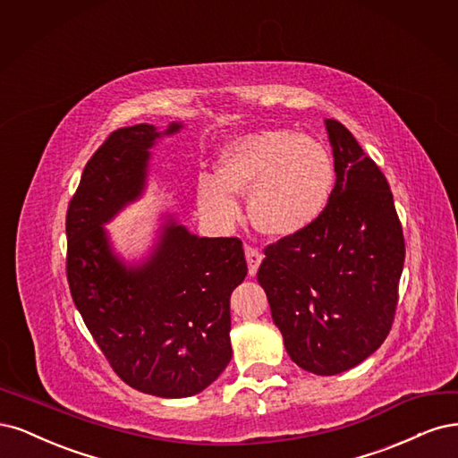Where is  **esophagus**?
<instances>
[{
    "label": "esophagus",
    "mask_w": 458,
    "mask_h": 458,
    "mask_svg": "<svg viewBox=\"0 0 458 458\" xmlns=\"http://www.w3.org/2000/svg\"><path fill=\"white\" fill-rule=\"evenodd\" d=\"M245 259H247V264H249V274L255 276L257 270H259V267H260L262 259H264V255L260 253V250H259L257 247L247 245V247H245Z\"/></svg>",
    "instance_id": "obj_1"
}]
</instances>
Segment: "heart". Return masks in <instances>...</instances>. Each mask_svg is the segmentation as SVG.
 <instances>
[{
  "label": "heart",
  "instance_id": "b5f03b06",
  "mask_svg": "<svg viewBox=\"0 0 458 458\" xmlns=\"http://www.w3.org/2000/svg\"><path fill=\"white\" fill-rule=\"evenodd\" d=\"M215 173L198 179L203 216L230 226L240 216L233 194H249L250 223L274 238L312 226L326 211L335 182L326 146L289 129H262L232 140L218 154Z\"/></svg>",
  "mask_w": 458,
  "mask_h": 458
}]
</instances>
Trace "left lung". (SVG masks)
<instances>
[{
    "label": "left lung",
    "instance_id": "1",
    "mask_svg": "<svg viewBox=\"0 0 458 458\" xmlns=\"http://www.w3.org/2000/svg\"><path fill=\"white\" fill-rule=\"evenodd\" d=\"M336 182L308 230L264 249L259 284L291 360L331 377L385 343L405 242L386 176L352 132L326 120Z\"/></svg>",
    "mask_w": 458,
    "mask_h": 458
}]
</instances>
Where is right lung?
I'll return each instance as SVG.
<instances>
[{"instance_id": "obj_1", "label": "right lung", "mask_w": 458, "mask_h": 458, "mask_svg": "<svg viewBox=\"0 0 458 458\" xmlns=\"http://www.w3.org/2000/svg\"><path fill=\"white\" fill-rule=\"evenodd\" d=\"M181 129L114 131L87 161L66 213L73 304L117 377L157 397L199 394L225 371L230 294L247 276L238 238H199L171 215L144 260L114 253L105 225L142 196L157 139Z\"/></svg>"}]
</instances>
